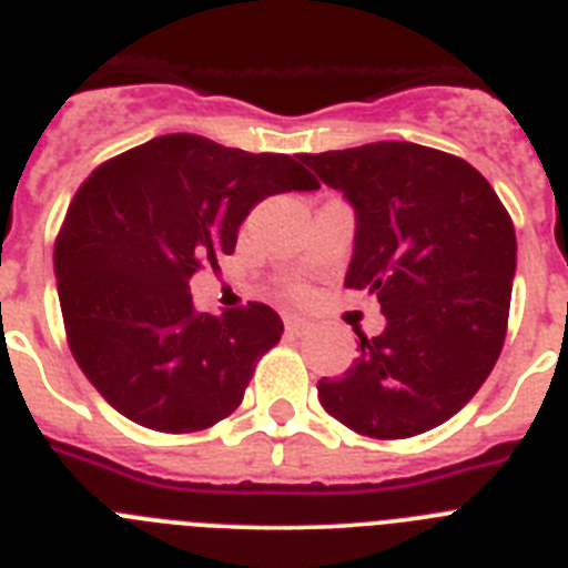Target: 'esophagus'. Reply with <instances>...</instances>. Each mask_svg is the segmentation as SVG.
I'll return each mask as SVG.
<instances>
[{
	"mask_svg": "<svg viewBox=\"0 0 568 568\" xmlns=\"http://www.w3.org/2000/svg\"><path fill=\"white\" fill-rule=\"evenodd\" d=\"M284 327H287L290 335H307L310 333L307 321L295 318V315H287V318H284Z\"/></svg>",
	"mask_w": 568,
	"mask_h": 568,
	"instance_id": "34e87169",
	"label": "esophagus"
}]
</instances>
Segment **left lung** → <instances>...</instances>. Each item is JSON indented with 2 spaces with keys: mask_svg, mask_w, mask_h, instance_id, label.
I'll use <instances>...</instances> for the list:
<instances>
[{
  "mask_svg": "<svg viewBox=\"0 0 568 568\" xmlns=\"http://www.w3.org/2000/svg\"><path fill=\"white\" fill-rule=\"evenodd\" d=\"M355 210L344 284L373 293L384 333L344 378L318 381L333 418L369 438H413L453 418L489 378L509 321L515 227L464 159L413 142L304 153Z\"/></svg>",
  "mask_w": 568,
  "mask_h": 568,
  "instance_id": "1",
  "label": "left lung"
}]
</instances>
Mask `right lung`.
Listing matches in <instances>:
<instances>
[{
    "label": "right lung",
    "instance_id": "right-lung-1",
    "mask_svg": "<svg viewBox=\"0 0 568 568\" xmlns=\"http://www.w3.org/2000/svg\"><path fill=\"white\" fill-rule=\"evenodd\" d=\"M318 190L284 153H247L170 133L88 175L53 247L70 353L124 418L199 433L244 398L284 324L267 304L199 313L190 278L235 250L267 195Z\"/></svg>",
    "mask_w": 568,
    "mask_h": 568
}]
</instances>
